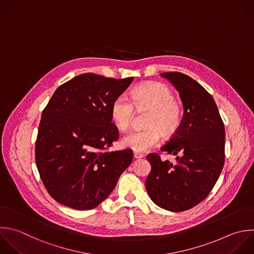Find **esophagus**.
Listing matches in <instances>:
<instances>
[{"instance_id":"34e87169","label":"esophagus","mask_w":254,"mask_h":254,"mask_svg":"<svg viewBox=\"0 0 254 254\" xmlns=\"http://www.w3.org/2000/svg\"><path fill=\"white\" fill-rule=\"evenodd\" d=\"M134 158H135V159H141V158H144V155L135 152V153H134Z\"/></svg>"}]
</instances>
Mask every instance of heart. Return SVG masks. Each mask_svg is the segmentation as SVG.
<instances>
[{"label": "heart", "instance_id": "obj_1", "mask_svg": "<svg viewBox=\"0 0 254 254\" xmlns=\"http://www.w3.org/2000/svg\"><path fill=\"white\" fill-rule=\"evenodd\" d=\"M134 106L137 110H149L144 123L147 128L129 132L122 138L121 143L137 153L154 148L161 141V132L170 137L181 125L182 108L175 100L173 91L163 83L152 81L137 86L131 93V100L125 95L114 99L111 118L119 130L125 131L130 127Z\"/></svg>", "mask_w": 254, "mask_h": 254}]
</instances>
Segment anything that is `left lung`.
Here are the masks:
<instances>
[{
  "label": "left lung",
  "instance_id": "obj_1",
  "mask_svg": "<svg viewBox=\"0 0 254 254\" xmlns=\"http://www.w3.org/2000/svg\"><path fill=\"white\" fill-rule=\"evenodd\" d=\"M178 90L184 114L181 125L161 150L176 164L147 155L151 172L145 186L151 199L170 211H184L203 200L215 185L224 163V125L212 96L191 77L164 72Z\"/></svg>",
  "mask_w": 254,
  "mask_h": 254
}]
</instances>
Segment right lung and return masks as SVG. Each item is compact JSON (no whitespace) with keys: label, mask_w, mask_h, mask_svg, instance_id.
<instances>
[{"label":"right lung","mask_w":254,"mask_h":254,"mask_svg":"<svg viewBox=\"0 0 254 254\" xmlns=\"http://www.w3.org/2000/svg\"><path fill=\"white\" fill-rule=\"evenodd\" d=\"M133 79L80 74L61 85L44 109L36 164L58 202L79 210L96 207L132 163V150L107 149L119 137L112 102Z\"/></svg>","instance_id":"obj_1"}]
</instances>
